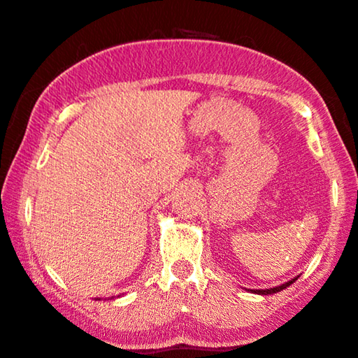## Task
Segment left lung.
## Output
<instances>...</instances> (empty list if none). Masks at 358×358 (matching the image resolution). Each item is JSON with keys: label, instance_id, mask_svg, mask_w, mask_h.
Segmentation results:
<instances>
[{"label": "left lung", "instance_id": "8db88e82", "mask_svg": "<svg viewBox=\"0 0 358 358\" xmlns=\"http://www.w3.org/2000/svg\"><path fill=\"white\" fill-rule=\"evenodd\" d=\"M299 279V276L297 278H294V279H291V281H287V282H284V284H281V286H276V287H271V289H250V292H255V294H260V295H268V294H276V292H281L282 289H286V287H289L291 286L292 282H295Z\"/></svg>", "mask_w": 358, "mask_h": 358}]
</instances>
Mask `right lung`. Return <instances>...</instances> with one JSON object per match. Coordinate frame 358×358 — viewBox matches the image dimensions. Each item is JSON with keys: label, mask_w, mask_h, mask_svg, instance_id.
Here are the masks:
<instances>
[{"label": "right lung", "mask_w": 358, "mask_h": 358, "mask_svg": "<svg viewBox=\"0 0 358 358\" xmlns=\"http://www.w3.org/2000/svg\"><path fill=\"white\" fill-rule=\"evenodd\" d=\"M98 300H100V299H98Z\"/></svg>", "instance_id": "right-lung-1"}]
</instances>
